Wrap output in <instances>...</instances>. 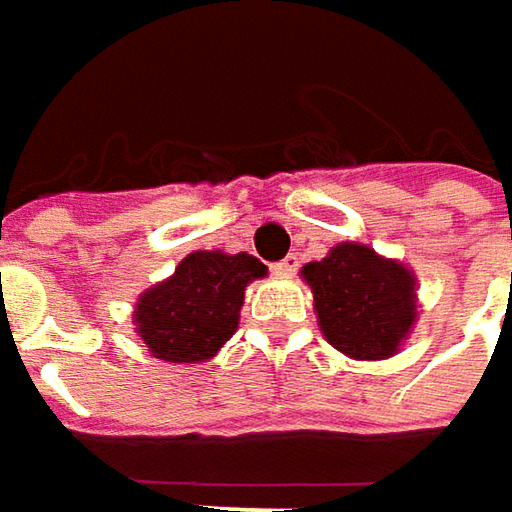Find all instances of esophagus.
I'll return each instance as SVG.
<instances>
[{
    "mask_svg": "<svg viewBox=\"0 0 512 512\" xmlns=\"http://www.w3.org/2000/svg\"><path fill=\"white\" fill-rule=\"evenodd\" d=\"M299 270V256L296 253H290V256H285L279 265H276V273H282V276H293Z\"/></svg>",
    "mask_w": 512,
    "mask_h": 512,
    "instance_id": "34e87169",
    "label": "esophagus"
}]
</instances>
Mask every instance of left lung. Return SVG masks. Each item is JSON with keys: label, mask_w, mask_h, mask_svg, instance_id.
Masks as SVG:
<instances>
[{"label": "left lung", "mask_w": 512, "mask_h": 512, "mask_svg": "<svg viewBox=\"0 0 512 512\" xmlns=\"http://www.w3.org/2000/svg\"><path fill=\"white\" fill-rule=\"evenodd\" d=\"M302 279L325 339L350 359H390L416 325V276L373 247L342 242L307 262Z\"/></svg>", "instance_id": "obj_1"}]
</instances>
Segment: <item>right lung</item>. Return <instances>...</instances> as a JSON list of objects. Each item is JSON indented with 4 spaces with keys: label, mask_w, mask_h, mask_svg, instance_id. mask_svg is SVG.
I'll use <instances>...</instances> for the list:
<instances>
[{
    "label": "right lung",
    "mask_w": 512,
    "mask_h": 512,
    "mask_svg": "<svg viewBox=\"0 0 512 512\" xmlns=\"http://www.w3.org/2000/svg\"><path fill=\"white\" fill-rule=\"evenodd\" d=\"M262 276L267 267L250 253L196 250L170 279L139 296L136 333L162 362H207L236 333L245 287Z\"/></svg>",
    "instance_id": "add662e5"
}]
</instances>
